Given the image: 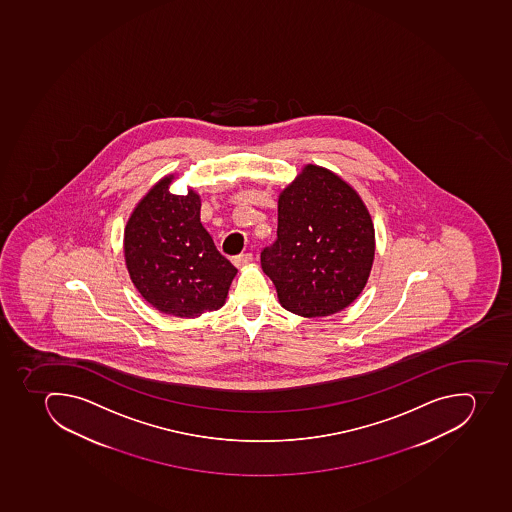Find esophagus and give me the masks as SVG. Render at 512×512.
<instances>
[{
	"label": "esophagus",
	"instance_id": "34e87169",
	"mask_svg": "<svg viewBox=\"0 0 512 512\" xmlns=\"http://www.w3.org/2000/svg\"><path fill=\"white\" fill-rule=\"evenodd\" d=\"M251 261H253V254L251 253L240 254V256L233 258V264L237 267L246 266V264H250Z\"/></svg>",
	"mask_w": 512,
	"mask_h": 512
}]
</instances>
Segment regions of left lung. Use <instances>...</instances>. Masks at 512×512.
<instances>
[{
    "mask_svg": "<svg viewBox=\"0 0 512 512\" xmlns=\"http://www.w3.org/2000/svg\"><path fill=\"white\" fill-rule=\"evenodd\" d=\"M374 227L357 191L308 164L280 193L277 240L261 251L280 305L303 318L339 313L370 277Z\"/></svg>",
    "mask_w": 512,
    "mask_h": 512,
    "instance_id": "left-lung-1",
    "label": "left lung"
}]
</instances>
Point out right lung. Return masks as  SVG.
<instances>
[{
	"label": "right lung",
	"instance_id": "add662e5",
	"mask_svg": "<svg viewBox=\"0 0 512 512\" xmlns=\"http://www.w3.org/2000/svg\"><path fill=\"white\" fill-rule=\"evenodd\" d=\"M173 175L155 183L125 228V261L141 297L155 310L198 318L222 308L237 267L217 251L201 224V198L168 191Z\"/></svg>",
	"mask_w": 512,
	"mask_h": 512
}]
</instances>
